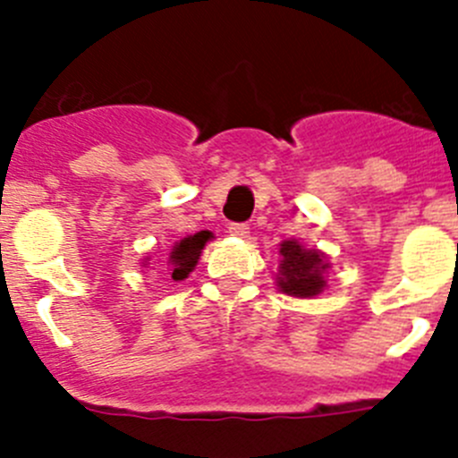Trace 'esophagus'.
Returning a JSON list of instances; mask_svg holds the SVG:
<instances>
[{
	"label": "esophagus",
	"mask_w": 458,
	"mask_h": 458,
	"mask_svg": "<svg viewBox=\"0 0 458 458\" xmlns=\"http://www.w3.org/2000/svg\"><path fill=\"white\" fill-rule=\"evenodd\" d=\"M229 233L236 238H250V226L248 225H232L229 226Z\"/></svg>",
	"instance_id": "34e87169"
}]
</instances>
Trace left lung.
I'll use <instances>...</instances> for the list:
<instances>
[{
    "instance_id": "obj_1",
    "label": "left lung",
    "mask_w": 458,
    "mask_h": 458,
    "mask_svg": "<svg viewBox=\"0 0 458 458\" xmlns=\"http://www.w3.org/2000/svg\"><path fill=\"white\" fill-rule=\"evenodd\" d=\"M330 257L317 248H305L298 238L279 242V266L275 284L291 298H317L327 286Z\"/></svg>"
}]
</instances>
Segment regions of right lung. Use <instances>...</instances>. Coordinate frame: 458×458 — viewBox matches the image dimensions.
Returning <instances> with one entry per match:
<instances>
[{
  "label": "right lung",
  "mask_w": 458,
  "mask_h": 458,
  "mask_svg": "<svg viewBox=\"0 0 458 458\" xmlns=\"http://www.w3.org/2000/svg\"><path fill=\"white\" fill-rule=\"evenodd\" d=\"M213 238V232H197L192 236L181 238L179 242H174L172 252H169L167 259V270L172 275L174 282H183L190 273L194 270V266L199 264L201 250L206 248V242ZM151 264V257L141 259V266L148 268Z\"/></svg>",
  "instance_id": "1"
}]
</instances>
